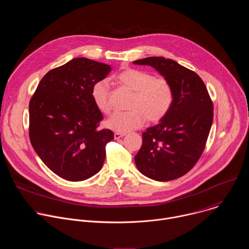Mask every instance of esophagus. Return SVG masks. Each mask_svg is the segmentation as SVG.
I'll list each match as a JSON object with an SVG mask.
<instances>
[{"mask_svg":"<svg viewBox=\"0 0 249 249\" xmlns=\"http://www.w3.org/2000/svg\"><path fill=\"white\" fill-rule=\"evenodd\" d=\"M126 134H124V133H118V132H115L114 133V139L115 140H118V139H120V138H122V137H124Z\"/></svg>","mask_w":249,"mask_h":249,"instance_id":"34e87169","label":"esophagus"}]
</instances>
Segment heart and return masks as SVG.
<instances>
[{
    "label": "heart",
    "mask_w": 249,
    "mask_h": 249,
    "mask_svg": "<svg viewBox=\"0 0 249 249\" xmlns=\"http://www.w3.org/2000/svg\"><path fill=\"white\" fill-rule=\"evenodd\" d=\"M115 79L133 91V95L128 106L130 110L112 114L106 121L108 128L125 133L142 127L146 120L158 123L166 116L172 105L173 89L165 78L153 77L143 70L126 68ZM90 95L100 112L108 114L111 111L110 89L105 80L93 84Z\"/></svg>",
    "instance_id": "b5f03b06"
}]
</instances>
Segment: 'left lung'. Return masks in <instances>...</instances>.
<instances>
[{"instance_id": "left-lung-1", "label": "left lung", "mask_w": 249, "mask_h": 249, "mask_svg": "<svg viewBox=\"0 0 249 249\" xmlns=\"http://www.w3.org/2000/svg\"><path fill=\"white\" fill-rule=\"evenodd\" d=\"M134 64L154 67L173 89L166 116L143 133V145L135 156L136 166L157 181L179 178L204 152L214 116L213 101L202 79L171 59L148 57Z\"/></svg>"}]
</instances>
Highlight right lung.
<instances>
[{"label":"right lung","mask_w":249,"mask_h":249,"mask_svg":"<svg viewBox=\"0 0 249 249\" xmlns=\"http://www.w3.org/2000/svg\"><path fill=\"white\" fill-rule=\"evenodd\" d=\"M110 66L75 58L52 69L41 79L29 101V139L41 160L69 181H82L97 173L105 147L114 139L109 129L99 130L102 113L90 95Z\"/></svg>","instance_id":"1"}]
</instances>
